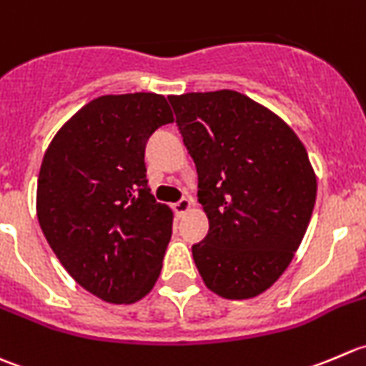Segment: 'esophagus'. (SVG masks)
<instances>
[{"label": "esophagus", "instance_id": "1", "mask_svg": "<svg viewBox=\"0 0 366 366\" xmlns=\"http://www.w3.org/2000/svg\"><path fill=\"white\" fill-rule=\"evenodd\" d=\"M172 208H174L176 215H178V217H183L184 213H187L188 209L192 208V199H190V197H183V199H179L178 202H174V206H172Z\"/></svg>", "mask_w": 366, "mask_h": 366}]
</instances>
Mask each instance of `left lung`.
Instances as JSON below:
<instances>
[{"label":"left lung","mask_w":366,"mask_h":366,"mask_svg":"<svg viewBox=\"0 0 366 366\" xmlns=\"http://www.w3.org/2000/svg\"><path fill=\"white\" fill-rule=\"evenodd\" d=\"M209 220L192 245L206 287L251 299L272 287L301 245L317 176L294 129L234 90L169 96Z\"/></svg>","instance_id":"8db88e82"}]
</instances>
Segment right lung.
Returning <instances> with one entry per match:
<instances>
[{"instance_id": "1", "label": "right lung", "mask_w": 366, "mask_h": 366, "mask_svg": "<svg viewBox=\"0 0 366 366\" xmlns=\"http://www.w3.org/2000/svg\"><path fill=\"white\" fill-rule=\"evenodd\" d=\"M172 121L158 94L101 96L61 126L42 160V233L72 280L112 305L140 301L160 276L172 212L147 187L144 153Z\"/></svg>"}]
</instances>
